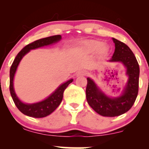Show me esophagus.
Here are the masks:
<instances>
[{
  "instance_id": "esophagus-1",
  "label": "esophagus",
  "mask_w": 149,
  "mask_h": 149,
  "mask_svg": "<svg viewBox=\"0 0 149 149\" xmlns=\"http://www.w3.org/2000/svg\"><path fill=\"white\" fill-rule=\"evenodd\" d=\"M86 74V73H85V71L84 70H80V71H77L76 75L77 77H79V76H85V75Z\"/></svg>"
}]
</instances>
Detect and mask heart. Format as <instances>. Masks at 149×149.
Listing matches in <instances>:
<instances>
[{
	"label": "heart",
	"instance_id": "b5f03b06",
	"mask_svg": "<svg viewBox=\"0 0 149 149\" xmlns=\"http://www.w3.org/2000/svg\"><path fill=\"white\" fill-rule=\"evenodd\" d=\"M83 49L88 52H97L100 55H104L108 52V46L99 40H88L83 42L81 44Z\"/></svg>",
	"mask_w": 149,
	"mask_h": 149
}]
</instances>
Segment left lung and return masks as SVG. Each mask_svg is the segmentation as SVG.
<instances>
[{
  "label": "left lung",
  "instance_id": "left-lung-1",
  "mask_svg": "<svg viewBox=\"0 0 149 149\" xmlns=\"http://www.w3.org/2000/svg\"><path fill=\"white\" fill-rule=\"evenodd\" d=\"M115 51L109 62H120L126 69L128 77L122 93L118 97H109L90 78H87L86 99L89 105L97 113L107 117H115L125 113L132 107L139 90V66L134 53L127 45L112 38Z\"/></svg>",
  "mask_w": 149,
  "mask_h": 149
}]
</instances>
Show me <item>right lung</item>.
<instances>
[{
  "instance_id": "1",
  "label": "right lung",
  "mask_w": 149,
  "mask_h": 149,
  "mask_svg": "<svg viewBox=\"0 0 149 149\" xmlns=\"http://www.w3.org/2000/svg\"><path fill=\"white\" fill-rule=\"evenodd\" d=\"M61 39V35L52 36L44 38L39 39L36 40L31 43L25 46L23 49L18 53L17 55L15 57L13 64L10 70V91L13 102L17 107L19 110L26 116H28L29 117L33 118H44L47 116L49 115L59 107L61 104L63 99V94L65 89L68 87L70 83H72L73 79L71 78L65 83H62L59 85L58 88L54 90V92L49 95L45 100L40 101V102H36L33 104H26L19 99L15 93L14 89V78L15 73L19 64L20 61L26 54L29 52L31 49H35L39 47H44L52 45V44L57 43L60 41Z\"/></svg>"
}]
</instances>
